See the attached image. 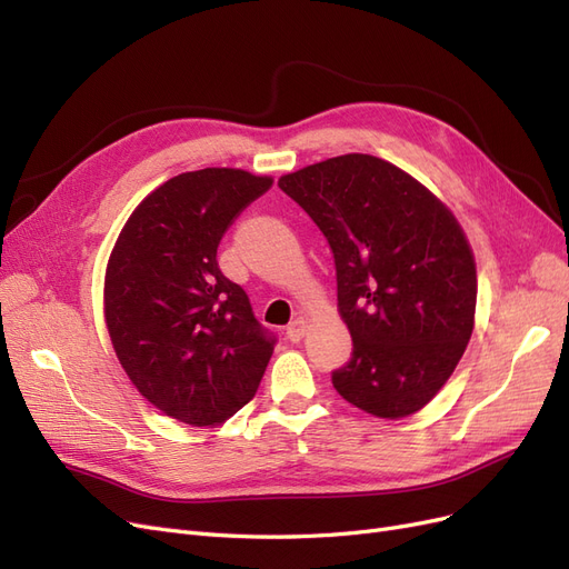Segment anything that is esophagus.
<instances>
[{"label":"esophagus","instance_id":"obj_1","mask_svg":"<svg viewBox=\"0 0 569 569\" xmlns=\"http://www.w3.org/2000/svg\"><path fill=\"white\" fill-rule=\"evenodd\" d=\"M306 332H308V322H306L303 318H297L295 322H291V325L287 327V339L297 343V341H301V339H303V335H306Z\"/></svg>","mask_w":569,"mask_h":569}]
</instances>
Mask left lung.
<instances>
[{
  "instance_id": "obj_1",
  "label": "left lung",
  "mask_w": 569,
  "mask_h": 569,
  "mask_svg": "<svg viewBox=\"0 0 569 569\" xmlns=\"http://www.w3.org/2000/svg\"><path fill=\"white\" fill-rule=\"evenodd\" d=\"M278 184L335 256L353 341L335 389L377 418L420 410L456 370L475 325L477 270L458 220L418 180L368 153L320 161Z\"/></svg>"
}]
</instances>
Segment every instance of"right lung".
<instances>
[{"mask_svg": "<svg viewBox=\"0 0 569 569\" xmlns=\"http://www.w3.org/2000/svg\"><path fill=\"white\" fill-rule=\"evenodd\" d=\"M270 187L237 168L182 173L137 206L111 251L104 308L116 356L144 399L180 422L234 416L278 343L216 261L222 234Z\"/></svg>", "mask_w": 569, "mask_h": 569, "instance_id": "right-lung-1", "label": "right lung"}]
</instances>
